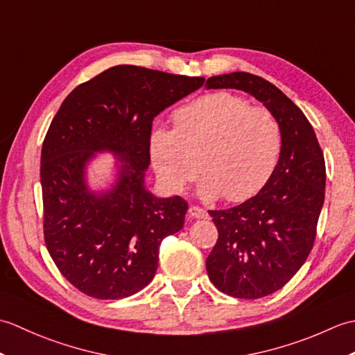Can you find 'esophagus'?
<instances>
[{
  "mask_svg": "<svg viewBox=\"0 0 355 355\" xmlns=\"http://www.w3.org/2000/svg\"><path fill=\"white\" fill-rule=\"evenodd\" d=\"M187 212H189V215L192 218H200V220H206V218H209V214L206 212L205 209L200 207V206H191Z\"/></svg>",
  "mask_w": 355,
  "mask_h": 355,
  "instance_id": "esophagus-1",
  "label": "esophagus"
}]
</instances>
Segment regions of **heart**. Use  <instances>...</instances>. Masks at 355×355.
Segmentation results:
<instances>
[{"label":"heart","mask_w":355,"mask_h":355,"mask_svg":"<svg viewBox=\"0 0 355 355\" xmlns=\"http://www.w3.org/2000/svg\"><path fill=\"white\" fill-rule=\"evenodd\" d=\"M173 122L175 130L154 125L148 140L154 171L171 193L183 192L201 172L202 198L223 195L238 202L252 198L273 175L282 130L270 110L220 92L183 105Z\"/></svg>","instance_id":"heart-1"}]
</instances>
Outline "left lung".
<instances>
[{
  "mask_svg": "<svg viewBox=\"0 0 355 355\" xmlns=\"http://www.w3.org/2000/svg\"><path fill=\"white\" fill-rule=\"evenodd\" d=\"M206 88L245 92L281 123L282 150L268 183L243 205L209 210L218 229L206 259L209 279L233 297H266L281 290L311 252L325 201V158L304 112L268 80L235 71L209 78Z\"/></svg>",
  "mask_w": 355,
  "mask_h": 355,
  "instance_id": "left-lung-1",
  "label": "left lung"
}]
</instances>
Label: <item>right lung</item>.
Segmentation results:
<instances>
[{
	"instance_id": "add662e5",
	"label": "right lung",
	"mask_w": 355,
	"mask_h": 355,
	"mask_svg": "<svg viewBox=\"0 0 355 355\" xmlns=\"http://www.w3.org/2000/svg\"><path fill=\"white\" fill-rule=\"evenodd\" d=\"M205 78L116 65L65 97L41 153L44 239L71 285L94 299H123L153 281L162 241L183 229L187 202L158 198L145 186L155 116ZM97 152L119 163L107 191L86 183Z\"/></svg>"
}]
</instances>
